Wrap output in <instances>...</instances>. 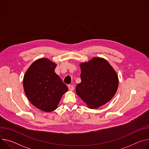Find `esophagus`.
<instances>
[{
    "instance_id": "34e87169",
    "label": "esophagus",
    "mask_w": 149,
    "mask_h": 149,
    "mask_svg": "<svg viewBox=\"0 0 149 149\" xmlns=\"http://www.w3.org/2000/svg\"><path fill=\"white\" fill-rule=\"evenodd\" d=\"M68 88H69V90H71V91H72L73 90H74V86H72V85H71V84H70V85H68Z\"/></svg>"
}]
</instances>
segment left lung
Returning <instances> with one entry per match:
<instances>
[{
	"instance_id": "1",
	"label": "left lung",
	"mask_w": 149,
	"mask_h": 149,
	"mask_svg": "<svg viewBox=\"0 0 149 149\" xmlns=\"http://www.w3.org/2000/svg\"><path fill=\"white\" fill-rule=\"evenodd\" d=\"M81 82L77 84L78 95L90 109H96L109 102L115 94L118 78L107 61L94 58L80 64Z\"/></svg>"
}]
</instances>
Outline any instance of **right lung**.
Returning <instances> with one entry per match:
<instances>
[{
	"label": "right lung",
	"mask_w": 149,
	"mask_h": 149,
	"mask_svg": "<svg viewBox=\"0 0 149 149\" xmlns=\"http://www.w3.org/2000/svg\"><path fill=\"white\" fill-rule=\"evenodd\" d=\"M56 65L46 58L34 62L24 77L25 93L38 109L50 112L55 111L63 94L68 90L55 72Z\"/></svg>",
	"instance_id": "add662e5"
}]
</instances>
